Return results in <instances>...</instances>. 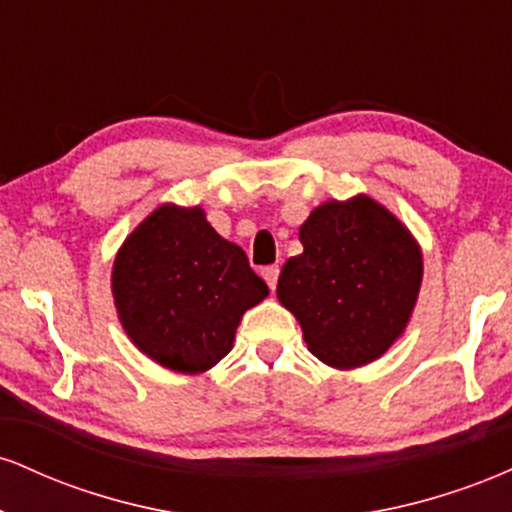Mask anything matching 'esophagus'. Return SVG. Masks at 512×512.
I'll return each instance as SVG.
<instances>
[{
	"label": "esophagus",
	"instance_id": "34e87169",
	"mask_svg": "<svg viewBox=\"0 0 512 512\" xmlns=\"http://www.w3.org/2000/svg\"><path fill=\"white\" fill-rule=\"evenodd\" d=\"M262 276H264V281H267L269 284V289H276V281H279V267H276V264H272V267H264L262 269Z\"/></svg>",
	"mask_w": 512,
	"mask_h": 512
}]
</instances>
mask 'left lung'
Wrapping results in <instances>:
<instances>
[{"label":"left lung","instance_id":"left-lung-1","mask_svg":"<svg viewBox=\"0 0 512 512\" xmlns=\"http://www.w3.org/2000/svg\"><path fill=\"white\" fill-rule=\"evenodd\" d=\"M301 255L284 264L276 298L296 315L308 351L330 368L373 363L407 330L424 255L411 231L368 195L310 211Z\"/></svg>","mask_w":512,"mask_h":512}]
</instances>
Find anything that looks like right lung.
I'll return each mask as SVG.
<instances>
[{
    "instance_id": "obj_1",
    "label": "right lung",
    "mask_w": 512,
    "mask_h": 512,
    "mask_svg": "<svg viewBox=\"0 0 512 512\" xmlns=\"http://www.w3.org/2000/svg\"><path fill=\"white\" fill-rule=\"evenodd\" d=\"M110 286L132 344L185 375L214 368L245 310L269 296L243 248L221 238L202 207L178 204H161L129 233Z\"/></svg>"
}]
</instances>
